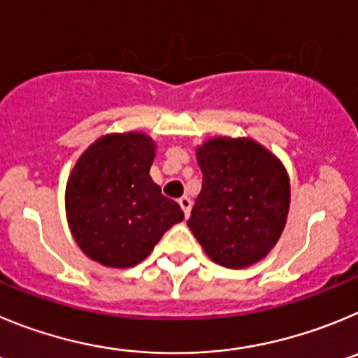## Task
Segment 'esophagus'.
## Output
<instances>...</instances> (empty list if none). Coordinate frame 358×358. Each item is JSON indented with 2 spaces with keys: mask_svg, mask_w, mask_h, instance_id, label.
Segmentation results:
<instances>
[{
  "mask_svg": "<svg viewBox=\"0 0 358 358\" xmlns=\"http://www.w3.org/2000/svg\"><path fill=\"white\" fill-rule=\"evenodd\" d=\"M178 205L182 207L183 215H185V217H189V215H191V205H192L191 199L187 198V196H183V198L178 199Z\"/></svg>",
  "mask_w": 358,
  "mask_h": 358,
  "instance_id": "obj_1",
  "label": "esophagus"
}]
</instances>
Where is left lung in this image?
Wrapping results in <instances>:
<instances>
[{
  "mask_svg": "<svg viewBox=\"0 0 358 358\" xmlns=\"http://www.w3.org/2000/svg\"><path fill=\"white\" fill-rule=\"evenodd\" d=\"M201 192L187 227L215 264L243 269L266 259L287 223L291 183L282 160L251 137L196 148Z\"/></svg>",
  "mask_w": 358,
  "mask_h": 358,
  "instance_id": "obj_1",
  "label": "left lung"
}]
</instances>
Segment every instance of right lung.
Wrapping results in <instances>:
<instances>
[{
  "instance_id": "obj_1",
  "label": "right lung",
  "mask_w": 358,
  "mask_h": 358,
  "mask_svg": "<svg viewBox=\"0 0 358 358\" xmlns=\"http://www.w3.org/2000/svg\"><path fill=\"white\" fill-rule=\"evenodd\" d=\"M157 144L143 131L107 134L83 151L66 185V217L80 250L101 266L143 262L183 219L150 176Z\"/></svg>"
}]
</instances>
